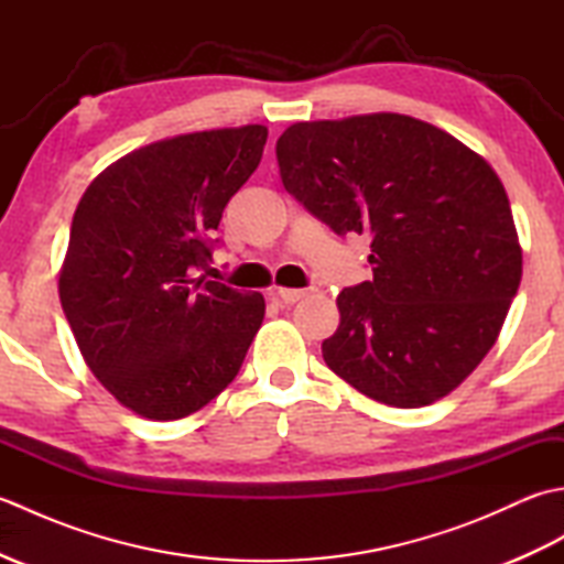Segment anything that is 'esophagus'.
<instances>
[{
  "label": "esophagus",
  "instance_id": "esophagus-1",
  "mask_svg": "<svg viewBox=\"0 0 564 564\" xmlns=\"http://www.w3.org/2000/svg\"><path fill=\"white\" fill-rule=\"evenodd\" d=\"M273 301H279L281 305H295L297 301H303L307 295V291H289V289H275L273 293Z\"/></svg>",
  "mask_w": 564,
  "mask_h": 564
}]
</instances>
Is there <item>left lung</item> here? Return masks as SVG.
<instances>
[{"mask_svg": "<svg viewBox=\"0 0 564 564\" xmlns=\"http://www.w3.org/2000/svg\"><path fill=\"white\" fill-rule=\"evenodd\" d=\"M281 178L339 237L368 235L373 279L337 297L325 364L366 398L441 400L492 349L521 283L507 191L480 154L400 113L295 123Z\"/></svg>", "mask_w": 564, "mask_h": 564, "instance_id": "left-lung-1", "label": "left lung"}]
</instances>
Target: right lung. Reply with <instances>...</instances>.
<instances>
[{
	"label": "right lung",
	"instance_id": "obj_1",
	"mask_svg": "<svg viewBox=\"0 0 564 564\" xmlns=\"http://www.w3.org/2000/svg\"><path fill=\"white\" fill-rule=\"evenodd\" d=\"M267 135L242 126L152 142L84 191L59 303L91 373L140 416L172 422L218 398L261 327V293L198 271Z\"/></svg>",
	"mask_w": 564,
	"mask_h": 564
}]
</instances>
